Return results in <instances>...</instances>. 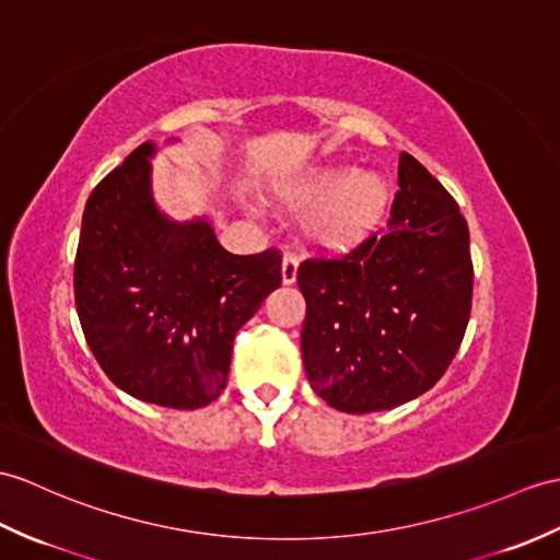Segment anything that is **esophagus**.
Listing matches in <instances>:
<instances>
[{"label": "esophagus", "mask_w": 560, "mask_h": 560, "mask_svg": "<svg viewBox=\"0 0 560 560\" xmlns=\"http://www.w3.org/2000/svg\"><path fill=\"white\" fill-rule=\"evenodd\" d=\"M298 277V255L295 253H285L283 262H281V279L283 283H295Z\"/></svg>", "instance_id": "obj_1"}]
</instances>
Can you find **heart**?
I'll list each match as a JSON object with an SVG mask.
<instances>
[{"label":"heart","mask_w":560,"mask_h":560,"mask_svg":"<svg viewBox=\"0 0 560 560\" xmlns=\"http://www.w3.org/2000/svg\"><path fill=\"white\" fill-rule=\"evenodd\" d=\"M293 207H312L305 219L310 238L322 248L343 250L365 241L382 224L388 207V184L374 172L324 166L283 190Z\"/></svg>","instance_id":"heart-1"}]
</instances>
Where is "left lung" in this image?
Instances as JSON below:
<instances>
[{"label": "left lung", "mask_w": 560, "mask_h": 560, "mask_svg": "<svg viewBox=\"0 0 560 560\" xmlns=\"http://www.w3.org/2000/svg\"><path fill=\"white\" fill-rule=\"evenodd\" d=\"M312 388L331 408L392 410L429 392L456 358L472 307L470 231L453 195L402 152L384 233L298 267Z\"/></svg>", "instance_id": "obj_1"}]
</instances>
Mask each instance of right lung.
Returning <instances> with one entry per match:
<instances>
[{"instance_id": "right-lung-1", "label": "right lung", "mask_w": 560, "mask_h": 560, "mask_svg": "<svg viewBox=\"0 0 560 560\" xmlns=\"http://www.w3.org/2000/svg\"><path fill=\"white\" fill-rule=\"evenodd\" d=\"M142 142L90 192L73 265L78 319L138 400L198 410L226 386L236 331L281 285V253L231 255L205 219L160 214Z\"/></svg>"}]
</instances>
